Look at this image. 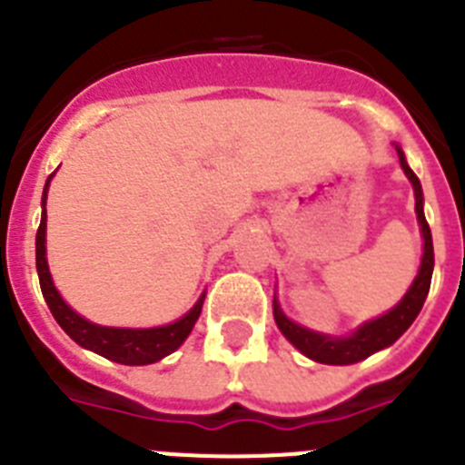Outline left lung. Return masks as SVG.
Segmentation results:
<instances>
[{"mask_svg":"<svg viewBox=\"0 0 465 465\" xmlns=\"http://www.w3.org/2000/svg\"><path fill=\"white\" fill-rule=\"evenodd\" d=\"M398 160H401V167L405 172V176L410 179L414 188V212H417L419 228H421V237H424V253H421V265H419V272L414 277L412 286L408 289V293L402 295V300L398 302L393 310H389L386 314L377 316L372 322H365L363 326L356 328L354 332L349 335H326V332H316L310 328L300 326V323L291 322L289 316L283 314L282 307L277 302V295L272 300V312L274 322H277L279 331L283 332V338L289 340L300 354H305L307 359L316 361V363L326 365H351L359 363V361L368 359L380 349L391 347L402 332L412 326V322L417 319V314L424 307V300L429 295L430 289V277H433V237H430V228L426 223L424 216V193H421V183H419L417 174L410 170L405 153L396 143Z\"/></svg>","mask_w":465,"mask_h":465,"instance_id":"left-lung-1","label":"left lung"}]
</instances>
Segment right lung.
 <instances>
[{
	"label": "right lung",
	"instance_id": "1",
	"mask_svg": "<svg viewBox=\"0 0 465 465\" xmlns=\"http://www.w3.org/2000/svg\"><path fill=\"white\" fill-rule=\"evenodd\" d=\"M53 174L48 176L46 186H44V195H41V223L36 230V272H39L41 293L46 298V305L51 314L55 316V322L60 323L64 332L76 344L84 349H90L94 354L104 356V359L114 361V363L123 365H149L155 361L165 359L172 351L182 347L183 340L191 335L193 326H195L197 316L203 312L204 291L197 298L195 305L176 322L167 323V326L155 328H111L93 323L84 319L81 314L72 310L63 300L60 291L53 283L51 270H48L46 261V197L48 186H51Z\"/></svg>",
	"mask_w": 465,
	"mask_h": 465
}]
</instances>
